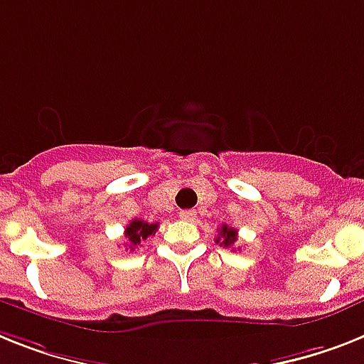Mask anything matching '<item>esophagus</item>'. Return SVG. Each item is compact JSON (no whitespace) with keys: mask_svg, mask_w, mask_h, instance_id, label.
Instances as JSON below:
<instances>
[{"mask_svg":"<svg viewBox=\"0 0 364 364\" xmlns=\"http://www.w3.org/2000/svg\"><path fill=\"white\" fill-rule=\"evenodd\" d=\"M180 219L182 221H195L197 219V212L195 210H182L180 212Z\"/></svg>","mask_w":364,"mask_h":364,"instance_id":"1","label":"esophagus"}]
</instances>
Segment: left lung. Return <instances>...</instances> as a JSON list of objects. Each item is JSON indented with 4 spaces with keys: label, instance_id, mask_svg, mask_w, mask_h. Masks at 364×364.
<instances>
[{
    "label": "left lung",
    "instance_id": "obj_1",
    "mask_svg": "<svg viewBox=\"0 0 364 364\" xmlns=\"http://www.w3.org/2000/svg\"><path fill=\"white\" fill-rule=\"evenodd\" d=\"M236 240H238V230L229 227V225H223L221 230H219V236L215 242H218L219 245H223V247H234Z\"/></svg>",
    "mask_w": 364,
    "mask_h": 364
}]
</instances>
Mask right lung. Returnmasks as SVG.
I'll list each match as a JSON object with an SVG mask.
<instances>
[{
  "label": "right lung",
  "instance_id": "add662e5",
  "mask_svg": "<svg viewBox=\"0 0 364 364\" xmlns=\"http://www.w3.org/2000/svg\"><path fill=\"white\" fill-rule=\"evenodd\" d=\"M156 230H158V223H149V221H143V219H132L130 225L124 230V236L128 238L126 247L134 251V249L139 247L141 242H145Z\"/></svg>",
  "mask_w": 364,
  "mask_h": 364
}]
</instances>
